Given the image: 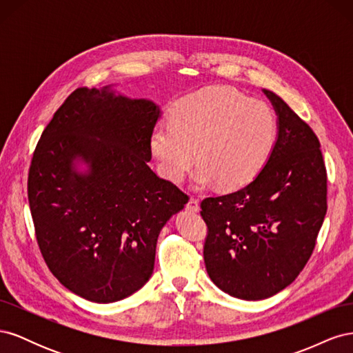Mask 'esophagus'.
Returning <instances> with one entry per match:
<instances>
[{
  "mask_svg": "<svg viewBox=\"0 0 353 353\" xmlns=\"http://www.w3.org/2000/svg\"><path fill=\"white\" fill-rule=\"evenodd\" d=\"M187 210H190V212H197L199 210V201H197V199L190 197V200L187 203Z\"/></svg>",
  "mask_w": 353,
  "mask_h": 353,
  "instance_id": "1",
  "label": "esophagus"
}]
</instances>
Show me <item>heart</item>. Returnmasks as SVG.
Instances as JSON below:
<instances>
[{
  "instance_id": "obj_1",
  "label": "heart",
  "mask_w": 353,
  "mask_h": 353,
  "mask_svg": "<svg viewBox=\"0 0 353 353\" xmlns=\"http://www.w3.org/2000/svg\"><path fill=\"white\" fill-rule=\"evenodd\" d=\"M276 137L279 122L265 101L232 88L210 87L181 99L172 121L153 131L150 145L160 172L174 183L197 159L199 185L239 188L268 163Z\"/></svg>"
}]
</instances>
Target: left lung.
I'll use <instances>...</instances> for the list:
<instances>
[{"label":"left lung","instance_id":"1","mask_svg":"<svg viewBox=\"0 0 353 353\" xmlns=\"http://www.w3.org/2000/svg\"><path fill=\"white\" fill-rule=\"evenodd\" d=\"M279 138L250 184L200 203L206 271L222 292L261 301L290 285L315 249L327 213V169L319 141L274 92Z\"/></svg>","mask_w":353,"mask_h":353}]
</instances>
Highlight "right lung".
<instances>
[{"label":"right lung","instance_id":"add662e5","mask_svg":"<svg viewBox=\"0 0 353 353\" xmlns=\"http://www.w3.org/2000/svg\"><path fill=\"white\" fill-rule=\"evenodd\" d=\"M156 104L81 87L42 132L28 175L35 237L52 275L87 301L110 303L148 281L166 221L188 196L147 165ZM79 155L90 174L71 162Z\"/></svg>","mask_w":353,"mask_h":353}]
</instances>
